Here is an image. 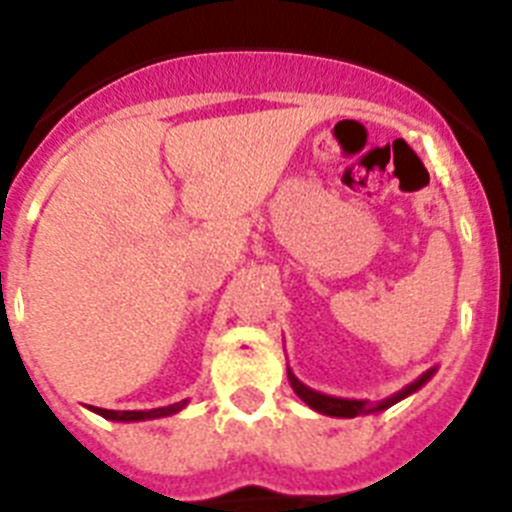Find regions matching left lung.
<instances>
[{
    "mask_svg": "<svg viewBox=\"0 0 512 512\" xmlns=\"http://www.w3.org/2000/svg\"><path fill=\"white\" fill-rule=\"evenodd\" d=\"M436 374V366H431L428 372L420 374L415 382H410L408 387H402L400 392H395V395L384 397V400L379 402H369V400H348V397H333V395H323V392L312 390V387H307V384H302L300 379L292 374V369L287 366V377H289V384H292V390H295V395L300 397L305 405H310L315 413H323V415H330V418H356V415H369V413H382V410L392 408L395 402L405 400V397H410L413 392H418L420 387H423L428 379Z\"/></svg>",
    "mask_w": 512,
    "mask_h": 512,
    "instance_id": "obj_1",
    "label": "left lung"
}]
</instances>
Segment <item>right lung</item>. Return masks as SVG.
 Wrapping results in <instances>:
<instances>
[{"label":"right lung","mask_w":512,"mask_h":512,"mask_svg":"<svg viewBox=\"0 0 512 512\" xmlns=\"http://www.w3.org/2000/svg\"><path fill=\"white\" fill-rule=\"evenodd\" d=\"M189 400L174 402V405H166V408H156V410H104V408H92L97 415L107 420H115V423H135V420H153V418H166V415H176L179 410L187 408Z\"/></svg>","instance_id":"obj_1"}]
</instances>
